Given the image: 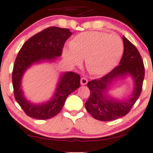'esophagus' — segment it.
<instances>
[{"label": "esophagus", "instance_id": "esophagus-1", "mask_svg": "<svg viewBox=\"0 0 153 153\" xmlns=\"http://www.w3.org/2000/svg\"><path fill=\"white\" fill-rule=\"evenodd\" d=\"M87 82H88V80L86 79V78H84V77H83V78L81 79V85H86V83H87Z\"/></svg>", "mask_w": 153, "mask_h": 153}]
</instances>
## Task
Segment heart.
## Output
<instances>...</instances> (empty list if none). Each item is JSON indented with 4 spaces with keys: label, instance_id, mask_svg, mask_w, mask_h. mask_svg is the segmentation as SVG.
<instances>
[{
    "label": "heart",
    "instance_id": "heart-1",
    "mask_svg": "<svg viewBox=\"0 0 153 153\" xmlns=\"http://www.w3.org/2000/svg\"><path fill=\"white\" fill-rule=\"evenodd\" d=\"M70 48L63 50V56L71 65L81 64L86 59L87 70L94 75L107 73L114 67L124 51L122 39L105 32H83L75 36Z\"/></svg>",
    "mask_w": 153,
    "mask_h": 153
}]
</instances>
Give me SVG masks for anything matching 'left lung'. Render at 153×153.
I'll use <instances>...</instances> for the list:
<instances>
[{
    "label": "left lung",
    "mask_w": 153,
    "mask_h": 153,
    "mask_svg": "<svg viewBox=\"0 0 153 153\" xmlns=\"http://www.w3.org/2000/svg\"><path fill=\"white\" fill-rule=\"evenodd\" d=\"M124 52L120 64L100 78L89 81L90 95L85 103L86 111L100 121H112L128 114L140 96L144 78V66L139 51L123 36ZM129 74L135 81L133 94L125 101H117L106 94L114 79Z\"/></svg>",
    "instance_id": "8db88e82"
}]
</instances>
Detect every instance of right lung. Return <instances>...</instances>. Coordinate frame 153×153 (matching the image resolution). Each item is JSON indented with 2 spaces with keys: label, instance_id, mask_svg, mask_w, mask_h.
I'll use <instances>...</instances> for the list:
<instances>
[{
  "label": "right lung",
  "instance_id": "1",
  "mask_svg": "<svg viewBox=\"0 0 153 153\" xmlns=\"http://www.w3.org/2000/svg\"><path fill=\"white\" fill-rule=\"evenodd\" d=\"M71 35L72 32L67 28L48 27L28 39L20 48L13 67L12 85L14 98L27 116L42 120L53 118L61 111L69 94L80 87V75L66 72L61 78L51 100L39 105L26 100L20 89L25 70L35 62L53 60L62 56L64 43Z\"/></svg>",
  "mask_w": 153,
  "mask_h": 153
}]
</instances>
